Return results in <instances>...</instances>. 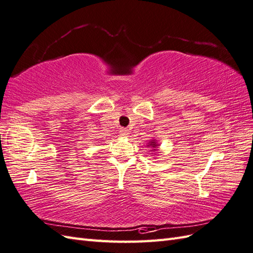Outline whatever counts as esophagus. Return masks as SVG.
I'll return each instance as SVG.
<instances>
[{
	"label": "esophagus",
	"instance_id": "obj_1",
	"mask_svg": "<svg viewBox=\"0 0 253 253\" xmlns=\"http://www.w3.org/2000/svg\"><path fill=\"white\" fill-rule=\"evenodd\" d=\"M120 134L122 137H128V134H129V130L127 128H121L120 129Z\"/></svg>",
	"mask_w": 253,
	"mask_h": 253
}]
</instances>
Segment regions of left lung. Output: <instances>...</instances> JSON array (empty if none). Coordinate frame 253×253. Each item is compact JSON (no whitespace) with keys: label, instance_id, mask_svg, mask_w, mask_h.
<instances>
[{"label":"left lung","instance_id":"8db88e82","mask_svg":"<svg viewBox=\"0 0 253 253\" xmlns=\"http://www.w3.org/2000/svg\"><path fill=\"white\" fill-rule=\"evenodd\" d=\"M148 146H149V148L152 149L151 151L156 152V151H157V148H158V146H160V144H158L155 140H152V141H150V142L148 143Z\"/></svg>","mask_w":253,"mask_h":253}]
</instances>
